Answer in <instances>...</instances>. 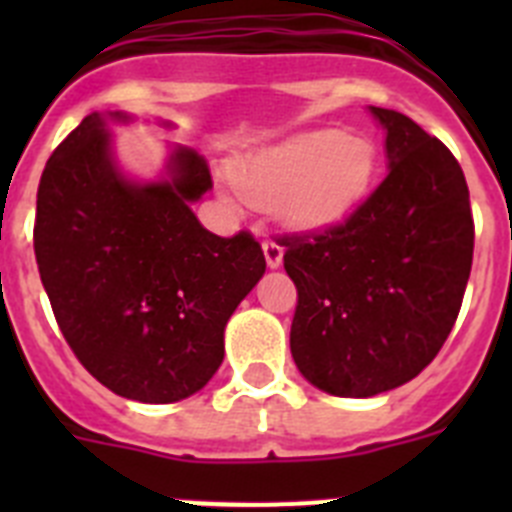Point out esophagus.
<instances>
[{"instance_id": "esophagus-1", "label": "esophagus", "mask_w": 512, "mask_h": 512, "mask_svg": "<svg viewBox=\"0 0 512 512\" xmlns=\"http://www.w3.org/2000/svg\"><path fill=\"white\" fill-rule=\"evenodd\" d=\"M264 256H266V264H269V269H279V266H282V259H284V251L279 243L264 241Z\"/></svg>"}]
</instances>
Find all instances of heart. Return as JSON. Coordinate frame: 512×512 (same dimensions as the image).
Masks as SVG:
<instances>
[{"label": "heart", "mask_w": 512, "mask_h": 512, "mask_svg": "<svg viewBox=\"0 0 512 512\" xmlns=\"http://www.w3.org/2000/svg\"><path fill=\"white\" fill-rule=\"evenodd\" d=\"M379 153L369 138L320 128L259 148L233 164L228 207L238 197L259 207H279L289 228L328 230L354 215L372 189Z\"/></svg>", "instance_id": "obj_1"}]
</instances>
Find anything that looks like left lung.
Instances as JSON below:
<instances>
[{
    "instance_id": "1",
    "label": "left lung",
    "mask_w": 512,
    "mask_h": 512,
    "mask_svg": "<svg viewBox=\"0 0 512 512\" xmlns=\"http://www.w3.org/2000/svg\"><path fill=\"white\" fill-rule=\"evenodd\" d=\"M369 112L390 174L346 223L282 238L297 287L292 359L336 397H374L418 377L449 338L472 271L459 161L408 115Z\"/></svg>"
}]
</instances>
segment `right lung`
I'll list each match as a JSON object with an SVG mask.
<instances>
[{"instance_id":"obj_1","label":"right lung","mask_w":512,"mask_h":512,"mask_svg":"<svg viewBox=\"0 0 512 512\" xmlns=\"http://www.w3.org/2000/svg\"><path fill=\"white\" fill-rule=\"evenodd\" d=\"M130 120L92 112L48 158L35 259L84 369L115 395L166 405L200 392L220 369L225 325L266 259L246 230L220 238L202 228L192 205L212 179L192 148H171L151 182L120 169L110 122Z\"/></svg>"}]
</instances>
